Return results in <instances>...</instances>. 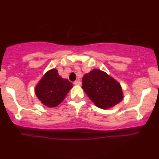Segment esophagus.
Returning <instances> with one entry per match:
<instances>
[{
  "label": "esophagus",
  "instance_id": "esophagus-1",
  "mask_svg": "<svg viewBox=\"0 0 159 159\" xmlns=\"http://www.w3.org/2000/svg\"><path fill=\"white\" fill-rule=\"evenodd\" d=\"M74 84L75 85H81V82L80 80H76L75 81H74Z\"/></svg>",
  "mask_w": 159,
  "mask_h": 159
}]
</instances>
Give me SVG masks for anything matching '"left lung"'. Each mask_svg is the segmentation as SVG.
Instances as JSON below:
<instances>
[{"label": "left lung", "instance_id": "1", "mask_svg": "<svg viewBox=\"0 0 159 159\" xmlns=\"http://www.w3.org/2000/svg\"><path fill=\"white\" fill-rule=\"evenodd\" d=\"M82 88L98 107L110 108L123 100L121 86L105 72L94 69L82 78Z\"/></svg>", "mask_w": 159, "mask_h": 159}]
</instances>
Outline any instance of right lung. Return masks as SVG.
I'll list each match as a JSON object with an SVG mask.
<instances>
[{
  "mask_svg": "<svg viewBox=\"0 0 159 159\" xmlns=\"http://www.w3.org/2000/svg\"><path fill=\"white\" fill-rule=\"evenodd\" d=\"M72 84L61 78L57 70L52 69L45 74L35 88V93L43 105L48 107L57 106L64 99Z\"/></svg>",
  "mask_w": 159,
  "mask_h": 159,
  "instance_id": "1",
  "label": "right lung"
}]
</instances>
